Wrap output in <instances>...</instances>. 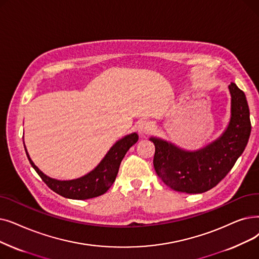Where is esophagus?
Instances as JSON below:
<instances>
[{"mask_svg":"<svg viewBox=\"0 0 259 259\" xmlns=\"http://www.w3.org/2000/svg\"><path fill=\"white\" fill-rule=\"evenodd\" d=\"M150 129H151V126H150V122L149 121H147V120H140L138 122L137 130L139 131V133L146 134V133L149 132Z\"/></svg>","mask_w":259,"mask_h":259,"instance_id":"obj_1","label":"esophagus"}]
</instances>
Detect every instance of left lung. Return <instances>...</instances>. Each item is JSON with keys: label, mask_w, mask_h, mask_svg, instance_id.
<instances>
[{"label": "left lung", "mask_w": 259, "mask_h": 259, "mask_svg": "<svg viewBox=\"0 0 259 259\" xmlns=\"http://www.w3.org/2000/svg\"><path fill=\"white\" fill-rule=\"evenodd\" d=\"M229 89L232 96L229 126L203 149L189 152L160 139H150L155 146V172L168 187L186 194L207 192L226 178L242 154L251 134L250 110L243 91L234 82Z\"/></svg>", "instance_id": "8db88e82"}]
</instances>
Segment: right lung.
I'll list each match as a JSON object with an SVG mask.
<instances>
[{"label": "right lung", "mask_w": 259, "mask_h": 259, "mask_svg": "<svg viewBox=\"0 0 259 259\" xmlns=\"http://www.w3.org/2000/svg\"><path fill=\"white\" fill-rule=\"evenodd\" d=\"M138 140L139 136L137 133H131L129 136L119 140L113 145V147L109 150L104 160L99 163L93 171L82 178L71 180V181H59V180H55L46 176L41 170H39V168L30 160L26 148L25 151L33 169L40 176L42 181L55 193L64 198L84 200L103 195L112 186L116 179L119 165L123 156H125L131 146L138 142Z\"/></svg>", "instance_id": "1"}]
</instances>
